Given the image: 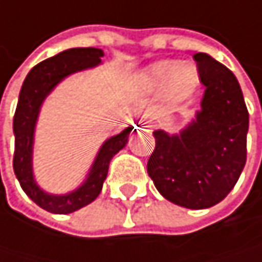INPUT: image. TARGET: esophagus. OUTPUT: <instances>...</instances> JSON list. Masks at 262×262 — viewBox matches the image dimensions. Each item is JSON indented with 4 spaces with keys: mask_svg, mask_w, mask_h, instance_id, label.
Instances as JSON below:
<instances>
[{
    "mask_svg": "<svg viewBox=\"0 0 262 262\" xmlns=\"http://www.w3.org/2000/svg\"><path fill=\"white\" fill-rule=\"evenodd\" d=\"M140 127L144 128V130H147V132H150V128H152V125H149L146 121H140V122H138V128H140Z\"/></svg>",
    "mask_w": 262,
    "mask_h": 262,
    "instance_id": "obj_1",
    "label": "esophagus"
}]
</instances>
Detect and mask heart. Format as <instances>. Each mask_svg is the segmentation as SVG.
<instances>
[{"instance_id":"obj_1","label":"heart","mask_w":262,"mask_h":262,"mask_svg":"<svg viewBox=\"0 0 262 262\" xmlns=\"http://www.w3.org/2000/svg\"><path fill=\"white\" fill-rule=\"evenodd\" d=\"M140 80L146 90L160 91L169 102H180L189 98L199 85V73L192 65H180L174 60H163L146 68Z\"/></svg>"}]
</instances>
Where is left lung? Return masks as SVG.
Masks as SVG:
<instances>
[{
  "label": "left lung",
  "mask_w": 262,
  "mask_h": 262,
  "mask_svg": "<svg viewBox=\"0 0 262 262\" xmlns=\"http://www.w3.org/2000/svg\"><path fill=\"white\" fill-rule=\"evenodd\" d=\"M194 60L205 85L202 108L179 135L155 130L147 172L164 199L203 210L224 200L244 169L249 112L227 67L205 52L194 54Z\"/></svg>",
  "instance_id": "left-lung-1"
}]
</instances>
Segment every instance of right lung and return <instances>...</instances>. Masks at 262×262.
<instances>
[{
	"instance_id": "1",
	"label": "right lung",
	"mask_w": 262,
	"mask_h": 262,
	"mask_svg": "<svg viewBox=\"0 0 262 262\" xmlns=\"http://www.w3.org/2000/svg\"><path fill=\"white\" fill-rule=\"evenodd\" d=\"M101 57H104V51L99 48H71L51 59H46L29 71L23 82L20 98H18L13 116V171L28 197L32 199L40 208L54 214H68L77 211L101 194L102 183L108 172L110 160L127 144L128 134L134 128H124L119 135L108 138L102 144L88 172V177L77 189L63 195H54L45 192L35 183L32 172L34 130L43 101L55 88V85H59L65 77L77 71L98 67L101 63Z\"/></svg>"
}]
</instances>
